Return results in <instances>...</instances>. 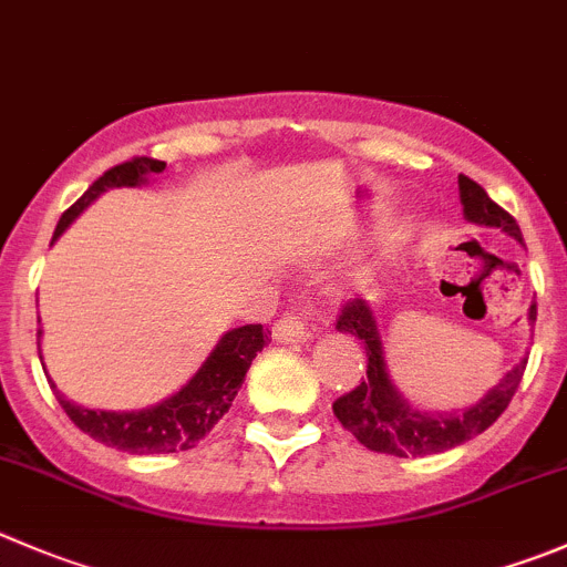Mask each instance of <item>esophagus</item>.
Listing matches in <instances>:
<instances>
[{
    "label": "esophagus",
    "mask_w": 567,
    "mask_h": 567,
    "mask_svg": "<svg viewBox=\"0 0 567 567\" xmlns=\"http://www.w3.org/2000/svg\"><path fill=\"white\" fill-rule=\"evenodd\" d=\"M312 338H316V327L299 310L288 312L274 323V340H279V343H307Z\"/></svg>",
    "instance_id": "obj_1"
}]
</instances>
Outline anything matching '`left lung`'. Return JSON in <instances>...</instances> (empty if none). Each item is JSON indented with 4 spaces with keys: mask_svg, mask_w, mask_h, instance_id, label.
<instances>
[{
    "mask_svg": "<svg viewBox=\"0 0 567 567\" xmlns=\"http://www.w3.org/2000/svg\"><path fill=\"white\" fill-rule=\"evenodd\" d=\"M460 202H463V216L480 227H496L524 244L520 227L507 210L496 205L485 194L482 185L460 174ZM537 305L529 307V323H535ZM338 329L346 334H354L365 343V379L357 384L351 393L340 395L332 404L334 415L343 423L357 441L365 449L379 454H393V457H426V454H441L471 437L482 435L487 426L496 423V417L507 410L518 390L520 377L526 371V357L504 373L496 388L487 390L476 404L465 410L452 412H421L395 390L390 379L388 360H384L382 334H379L377 316L365 299H354L340 310Z\"/></svg>",
    "mask_w": 567,
    "mask_h": 567,
    "instance_id": "8db88e82",
    "label": "left lung"
}]
</instances>
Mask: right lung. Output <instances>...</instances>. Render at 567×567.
I'll list each match as a JSON object with an SVG mask.
<instances>
[{"label":"right lung","instance_id":"1","mask_svg":"<svg viewBox=\"0 0 567 567\" xmlns=\"http://www.w3.org/2000/svg\"><path fill=\"white\" fill-rule=\"evenodd\" d=\"M166 168L163 161H152V157H132V161L113 166L104 172L69 210L60 216L54 238L65 233L71 221L85 210L91 202H96L104 190L110 188H137L146 185L150 177L161 174ZM41 329H38V354H41ZM268 343V334L262 323H246V327L229 329L221 334L216 349L210 351L199 371L183 384L174 395L163 399L161 404L146 406V410H132V412H113V410H87V406L74 404L65 399L58 388L60 406L65 415L80 426L85 435L93 441L113 446L118 452L130 454H174V452H188L194 449L207 432L216 426L224 417V412L233 406V399L238 395L240 384H244L246 371H249L251 360L262 346ZM52 382V379H49Z\"/></svg>","mask_w":567,"mask_h":567}]
</instances>
